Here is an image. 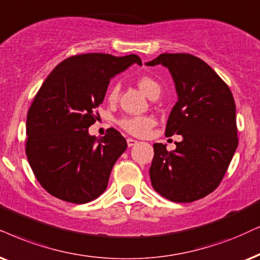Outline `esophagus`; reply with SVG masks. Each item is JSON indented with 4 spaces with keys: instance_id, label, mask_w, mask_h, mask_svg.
Listing matches in <instances>:
<instances>
[{
    "instance_id": "obj_1",
    "label": "esophagus",
    "mask_w": 260,
    "mask_h": 260,
    "mask_svg": "<svg viewBox=\"0 0 260 260\" xmlns=\"http://www.w3.org/2000/svg\"><path fill=\"white\" fill-rule=\"evenodd\" d=\"M137 143H138V141H137L136 139H132V138H128V139H127V145H128V147L134 146Z\"/></svg>"
}]
</instances>
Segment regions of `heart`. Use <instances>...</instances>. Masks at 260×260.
<instances>
[{"mask_svg": "<svg viewBox=\"0 0 260 260\" xmlns=\"http://www.w3.org/2000/svg\"><path fill=\"white\" fill-rule=\"evenodd\" d=\"M138 85H139V88L147 97L152 96L153 92L160 91L158 83L154 81L153 79L150 77H141L139 80H138ZM119 85H114L109 92V100H116L117 94H119ZM119 123L121 128L126 131L127 133L136 137H144L150 132L151 127L154 124V120L152 117L149 116H129L120 120Z\"/></svg>", "mask_w": 260, "mask_h": 260, "instance_id": "obj_1", "label": "heart"}]
</instances>
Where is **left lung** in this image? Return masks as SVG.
I'll return each mask as SVG.
<instances>
[{
  "label": "left lung",
  "mask_w": 260,
  "mask_h": 260,
  "mask_svg": "<svg viewBox=\"0 0 260 260\" xmlns=\"http://www.w3.org/2000/svg\"><path fill=\"white\" fill-rule=\"evenodd\" d=\"M168 68L177 102L166 136L179 134L176 149L153 144V189L176 203H190L217 188L238 147L236 108L226 84L208 63L189 54H160L145 63Z\"/></svg>",
  "instance_id": "8db88e82"
}]
</instances>
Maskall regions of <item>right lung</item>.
<instances>
[{"label":"right lung","instance_id":"right-lung-1","mask_svg":"<svg viewBox=\"0 0 260 260\" xmlns=\"http://www.w3.org/2000/svg\"><path fill=\"white\" fill-rule=\"evenodd\" d=\"M141 60L137 55H77L48 75L29 108L26 154L39 183L64 202L84 204L108 187L115 162L127 141L114 128L90 136L110 79Z\"/></svg>","mask_w":260,"mask_h":260}]
</instances>
